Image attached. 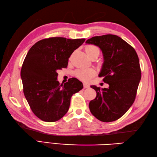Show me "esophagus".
I'll list each match as a JSON object with an SVG mask.
<instances>
[{
	"mask_svg": "<svg viewBox=\"0 0 157 157\" xmlns=\"http://www.w3.org/2000/svg\"><path fill=\"white\" fill-rule=\"evenodd\" d=\"M84 88H90V86L88 85V84H86V83H84Z\"/></svg>",
	"mask_w": 157,
	"mask_h": 157,
	"instance_id": "esophagus-1",
	"label": "esophagus"
}]
</instances>
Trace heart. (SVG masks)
<instances>
[{
  "label": "heart",
  "mask_w": 157,
  "mask_h": 157,
  "mask_svg": "<svg viewBox=\"0 0 157 157\" xmlns=\"http://www.w3.org/2000/svg\"><path fill=\"white\" fill-rule=\"evenodd\" d=\"M85 51L90 58L95 55L98 56L100 54V48L98 46L93 44L86 46ZM75 75L81 80L88 82L96 75V71L93 69H79L75 71Z\"/></svg>",
  "instance_id": "1"
}]
</instances>
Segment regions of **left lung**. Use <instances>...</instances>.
Here are the masks:
<instances>
[{"label": "left lung", "mask_w": 157, "mask_h": 157, "mask_svg": "<svg viewBox=\"0 0 157 157\" xmlns=\"http://www.w3.org/2000/svg\"><path fill=\"white\" fill-rule=\"evenodd\" d=\"M86 44L98 46L104 62L98 76L109 84L108 88L96 86V98L89 103L92 114L103 122L114 121L128 111L134 103L141 70L135 49L119 36L106 34L87 40Z\"/></svg>", "instance_id": "obj_1"}]
</instances>
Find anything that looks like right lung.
Returning a JSON list of instances; mask_svg holds the SVG:
<instances>
[{
	"mask_svg": "<svg viewBox=\"0 0 157 157\" xmlns=\"http://www.w3.org/2000/svg\"><path fill=\"white\" fill-rule=\"evenodd\" d=\"M85 40L49 38L29 50L21 70L23 93L33 113L42 121L61 119L68 111L72 95L83 88L82 83L75 78L60 84L57 71L67 67L70 56Z\"/></svg>",
	"mask_w": 157,
	"mask_h": 157,
	"instance_id": "obj_1",
	"label": "right lung"
}]
</instances>
